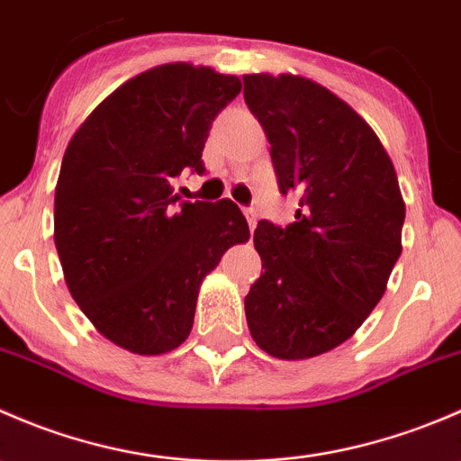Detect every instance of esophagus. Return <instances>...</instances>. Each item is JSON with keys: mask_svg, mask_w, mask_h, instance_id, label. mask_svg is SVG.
<instances>
[{"mask_svg": "<svg viewBox=\"0 0 461 461\" xmlns=\"http://www.w3.org/2000/svg\"><path fill=\"white\" fill-rule=\"evenodd\" d=\"M245 218H248L249 222V230H254V227H257V209H245Z\"/></svg>", "mask_w": 461, "mask_h": 461, "instance_id": "1", "label": "esophagus"}]
</instances>
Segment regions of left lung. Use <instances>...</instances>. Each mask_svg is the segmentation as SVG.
Instances as JSON below:
<instances>
[{
  "mask_svg": "<svg viewBox=\"0 0 461 461\" xmlns=\"http://www.w3.org/2000/svg\"><path fill=\"white\" fill-rule=\"evenodd\" d=\"M245 104L267 136L281 194H299L294 222L260 221L265 272L245 296L260 350L323 355L357 332L402 254L406 204L370 124L328 88L299 76H243Z\"/></svg>",
  "mask_w": 461,
  "mask_h": 461,
  "instance_id": "obj_1",
  "label": "left lung"
}]
</instances>
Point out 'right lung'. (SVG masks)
<instances>
[{
	"mask_svg": "<svg viewBox=\"0 0 461 461\" xmlns=\"http://www.w3.org/2000/svg\"><path fill=\"white\" fill-rule=\"evenodd\" d=\"M236 76L162 64L115 88L68 142L55 187V248L68 292L115 346L165 355L189 337L203 278L249 239L239 204L180 201L204 174L216 115Z\"/></svg>",
	"mask_w": 461,
	"mask_h": 461,
	"instance_id": "right-lung-1",
	"label": "right lung"
}]
</instances>
